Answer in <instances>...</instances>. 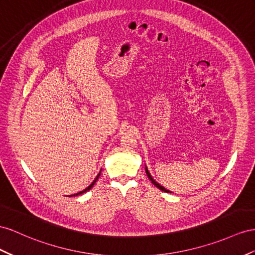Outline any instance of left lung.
I'll use <instances>...</instances> for the list:
<instances>
[{"label": "left lung", "mask_w": 255, "mask_h": 255, "mask_svg": "<svg viewBox=\"0 0 255 255\" xmlns=\"http://www.w3.org/2000/svg\"><path fill=\"white\" fill-rule=\"evenodd\" d=\"M144 169H146V173H147V176H148V178L150 179V180H151V182H152L154 185H155V187L157 188V189H160V190H162V191H164V192H166V193H171V192L169 191V190H166V189H165L164 187H162V185L161 184H159V183H157L155 180H154V179L152 178V176H151L150 175V173H149V170H148V168H147V166L146 167H144Z\"/></svg>", "instance_id": "obj_1"}]
</instances>
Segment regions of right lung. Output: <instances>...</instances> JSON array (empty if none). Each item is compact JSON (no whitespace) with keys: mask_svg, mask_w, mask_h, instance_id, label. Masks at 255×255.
Segmentation results:
<instances>
[{"mask_svg":"<svg viewBox=\"0 0 255 255\" xmlns=\"http://www.w3.org/2000/svg\"><path fill=\"white\" fill-rule=\"evenodd\" d=\"M101 171L102 170H100V173H99V175L98 176H96V178L94 179V180H93V182L90 184V185H89V187L88 188H86L85 190H82V191H80V192H78V193H76V194H74V195H70V196H77V195H80V194H82V193H86V192L87 191H89V190H90L92 187H93V185H94V183L96 182V180H98V179H99V177H100V175H101Z\"/></svg>","mask_w":255,"mask_h":255,"instance_id":"obj_1","label":"right lung"}]
</instances>
